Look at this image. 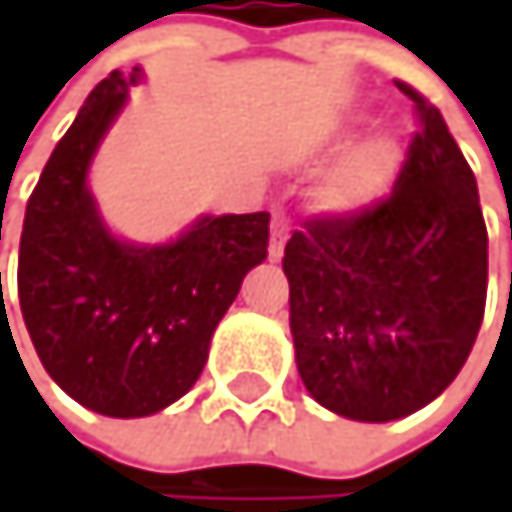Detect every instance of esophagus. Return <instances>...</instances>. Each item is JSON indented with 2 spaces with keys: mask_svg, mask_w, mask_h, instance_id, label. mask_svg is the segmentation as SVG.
<instances>
[{
  "mask_svg": "<svg viewBox=\"0 0 512 512\" xmlns=\"http://www.w3.org/2000/svg\"><path fill=\"white\" fill-rule=\"evenodd\" d=\"M288 242V218L282 211H273V224H270V261H282Z\"/></svg>",
  "mask_w": 512,
  "mask_h": 512,
  "instance_id": "obj_1",
  "label": "esophagus"
}]
</instances>
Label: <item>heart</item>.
I'll use <instances>...</instances> for the list:
<instances>
[{
  "mask_svg": "<svg viewBox=\"0 0 512 512\" xmlns=\"http://www.w3.org/2000/svg\"><path fill=\"white\" fill-rule=\"evenodd\" d=\"M350 128L334 134V147L350 141ZM405 165V150L393 131H371L331 165V171L316 187V205L334 218H359V214L381 205Z\"/></svg>",
  "mask_w": 512,
  "mask_h": 512,
  "instance_id": "obj_1",
  "label": "heart"
}]
</instances>
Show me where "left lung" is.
Here are the masks:
<instances>
[{"mask_svg": "<svg viewBox=\"0 0 512 512\" xmlns=\"http://www.w3.org/2000/svg\"><path fill=\"white\" fill-rule=\"evenodd\" d=\"M421 113L396 193L359 218L307 224L285 245L288 325L307 393L387 424L430 405L464 368L485 313L488 233L476 178L442 113Z\"/></svg>", "mask_w": 512, "mask_h": 512, "instance_id": "left-lung-1", "label": "left lung"}]
</instances>
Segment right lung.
Instances as JSON below:
<instances>
[{
	"mask_svg": "<svg viewBox=\"0 0 512 512\" xmlns=\"http://www.w3.org/2000/svg\"><path fill=\"white\" fill-rule=\"evenodd\" d=\"M144 67L110 73L57 141L27 202L17 298L30 341L79 405L147 418L202 375L211 334L248 270L267 261L270 214H199L168 242H134L104 221L88 174Z\"/></svg>",
	"mask_w": 512,
	"mask_h": 512,
	"instance_id": "add662e5",
	"label": "right lung"
}]
</instances>
